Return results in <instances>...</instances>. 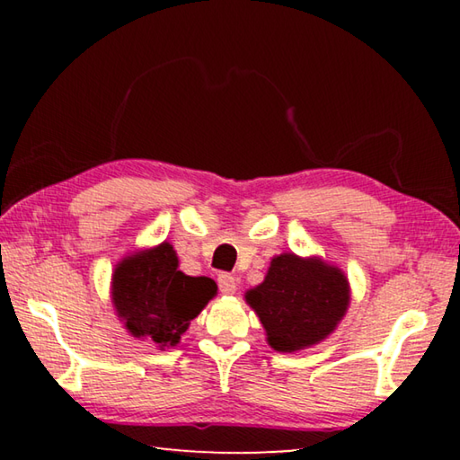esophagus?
I'll use <instances>...</instances> for the list:
<instances>
[{
	"mask_svg": "<svg viewBox=\"0 0 460 460\" xmlns=\"http://www.w3.org/2000/svg\"><path fill=\"white\" fill-rule=\"evenodd\" d=\"M217 282H219V288L223 294H235L237 292V279L233 278L231 274H221L217 278Z\"/></svg>",
	"mask_w": 460,
	"mask_h": 460,
	"instance_id": "obj_1",
	"label": "esophagus"
}]
</instances>
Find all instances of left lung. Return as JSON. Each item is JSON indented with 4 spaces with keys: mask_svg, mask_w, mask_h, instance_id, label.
Wrapping results in <instances>:
<instances>
[{
    "mask_svg": "<svg viewBox=\"0 0 460 460\" xmlns=\"http://www.w3.org/2000/svg\"><path fill=\"white\" fill-rule=\"evenodd\" d=\"M351 300L347 276L321 258L279 253L245 302L263 324L268 345L294 353L324 341L337 329Z\"/></svg>",
    "mask_w": 460,
    "mask_h": 460,
    "instance_id": "left-lung-1",
    "label": "left lung"
}]
</instances>
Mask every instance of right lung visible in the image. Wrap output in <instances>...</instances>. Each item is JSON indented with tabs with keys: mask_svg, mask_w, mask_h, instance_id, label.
Listing matches in <instances>:
<instances>
[{
	"mask_svg": "<svg viewBox=\"0 0 460 460\" xmlns=\"http://www.w3.org/2000/svg\"><path fill=\"white\" fill-rule=\"evenodd\" d=\"M215 294L211 278H192L178 270L168 241L128 255L113 271L111 300L119 321L131 337L152 341L160 349L176 347Z\"/></svg>",
	"mask_w": 460,
	"mask_h": 460,
	"instance_id": "1",
	"label": "right lung"
}]
</instances>
